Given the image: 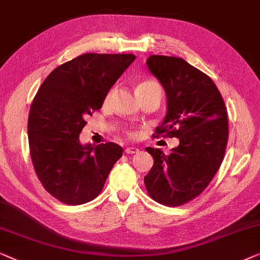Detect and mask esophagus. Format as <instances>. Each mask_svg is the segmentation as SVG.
Returning <instances> with one entry per match:
<instances>
[{"label": "esophagus", "mask_w": 260, "mask_h": 260, "mask_svg": "<svg viewBox=\"0 0 260 260\" xmlns=\"http://www.w3.org/2000/svg\"><path fill=\"white\" fill-rule=\"evenodd\" d=\"M125 152L127 153V154H134V153L139 152V148H137V147H127L125 149Z\"/></svg>", "instance_id": "1"}]
</instances>
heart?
Instances as JSON below:
<instances>
[{
	"label": "heart",
	"mask_w": 260,
	"mask_h": 260,
	"mask_svg": "<svg viewBox=\"0 0 260 260\" xmlns=\"http://www.w3.org/2000/svg\"><path fill=\"white\" fill-rule=\"evenodd\" d=\"M151 86H158V83H156L155 81H153V80H146V81H142L140 85L138 86V88H142V87H151ZM112 95H113V90H109V92L107 93V95H106V98H105L106 104H107V102H109V100H111ZM128 134L129 135H133V133H132V132H128Z\"/></svg>",
	"instance_id": "1"
}]
</instances>
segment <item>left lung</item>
Returning <instances> with one entry per match:
<instances>
[{"label":"left lung","instance_id":"left-lung-1","mask_svg":"<svg viewBox=\"0 0 260 260\" xmlns=\"http://www.w3.org/2000/svg\"><path fill=\"white\" fill-rule=\"evenodd\" d=\"M167 96V113L156 137L179 138L166 155L147 147L154 164L144 178L152 199L166 206L191 202L207 187L224 160L228 112L210 76L180 57L151 55L146 61Z\"/></svg>","mask_w":260,"mask_h":260}]
</instances>
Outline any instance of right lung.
Here are the masks:
<instances>
[{
	"instance_id": "1",
	"label": "right lung",
	"mask_w": 260,
	"mask_h": 260,
	"mask_svg": "<svg viewBox=\"0 0 260 260\" xmlns=\"http://www.w3.org/2000/svg\"><path fill=\"white\" fill-rule=\"evenodd\" d=\"M134 60L133 54H83L54 69L36 93L28 118L31 162L46 191L61 203L96 198L122 156L114 142L82 146L79 135Z\"/></svg>"
}]
</instances>
